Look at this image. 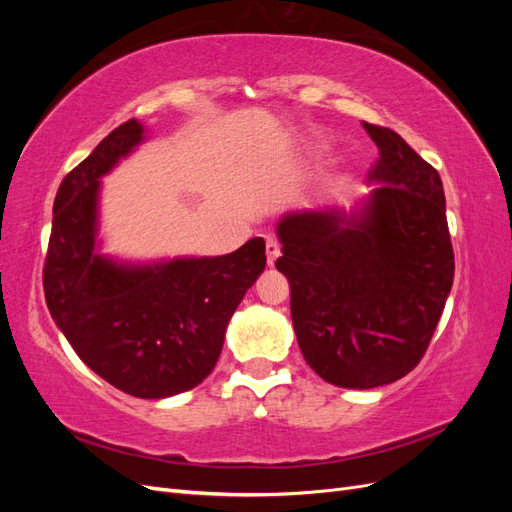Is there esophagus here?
<instances>
[{
    "label": "esophagus",
    "instance_id": "1",
    "mask_svg": "<svg viewBox=\"0 0 512 512\" xmlns=\"http://www.w3.org/2000/svg\"><path fill=\"white\" fill-rule=\"evenodd\" d=\"M277 256H280V243H277L275 239L269 237V239H267V262H269V267L275 265Z\"/></svg>",
    "mask_w": 512,
    "mask_h": 512
}]
</instances>
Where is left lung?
<instances>
[{
  "mask_svg": "<svg viewBox=\"0 0 512 512\" xmlns=\"http://www.w3.org/2000/svg\"><path fill=\"white\" fill-rule=\"evenodd\" d=\"M380 183L359 209H309L277 224L299 348L344 389H376L418 365L453 286L455 254L438 170L397 132L363 121Z\"/></svg>",
  "mask_w": 512,
  "mask_h": 512,
  "instance_id": "left-lung-1",
  "label": "left lung"
}]
</instances>
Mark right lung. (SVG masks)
Masks as SVG:
<instances>
[{"mask_svg": "<svg viewBox=\"0 0 512 512\" xmlns=\"http://www.w3.org/2000/svg\"><path fill=\"white\" fill-rule=\"evenodd\" d=\"M121 123L61 181L42 284L49 312L81 361L115 389L162 399L190 391L218 363L228 320L265 271V241L224 256L128 265L96 252L104 177L143 143Z\"/></svg>", "mask_w": 512, "mask_h": 512, "instance_id": "1", "label": "right lung"}]
</instances>
